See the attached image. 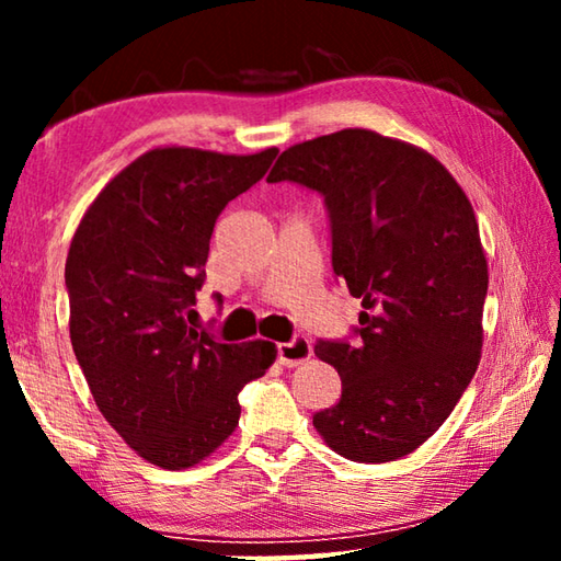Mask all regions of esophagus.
Wrapping results in <instances>:
<instances>
[{
	"label": "esophagus",
	"mask_w": 561,
	"mask_h": 561,
	"mask_svg": "<svg viewBox=\"0 0 561 561\" xmlns=\"http://www.w3.org/2000/svg\"><path fill=\"white\" fill-rule=\"evenodd\" d=\"M282 366H299L311 356V341L307 336H294L287 344L277 346Z\"/></svg>",
	"instance_id": "34e87169"
}]
</instances>
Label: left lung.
<instances>
[{
	"mask_svg": "<svg viewBox=\"0 0 561 561\" xmlns=\"http://www.w3.org/2000/svg\"><path fill=\"white\" fill-rule=\"evenodd\" d=\"M284 180L324 197L331 267L364 307L356 344L317 341L341 398L314 428L341 458H403L440 428L480 364L488 262L472 205L431 153L364 128L284 150L267 183Z\"/></svg>",
	"mask_w": 561,
	"mask_h": 561,
	"instance_id": "8db88e82",
	"label": "left lung"
}]
</instances>
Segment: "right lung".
<instances>
[{"mask_svg":"<svg viewBox=\"0 0 561 561\" xmlns=\"http://www.w3.org/2000/svg\"><path fill=\"white\" fill-rule=\"evenodd\" d=\"M277 153L148 150L101 190L71 240L76 360L103 417L158 468L220 448L240 421L237 396L277 358L270 341L222 344L187 324L217 217Z\"/></svg>","mask_w":561,"mask_h":561,"instance_id":"1","label":"right lung"}]
</instances>
